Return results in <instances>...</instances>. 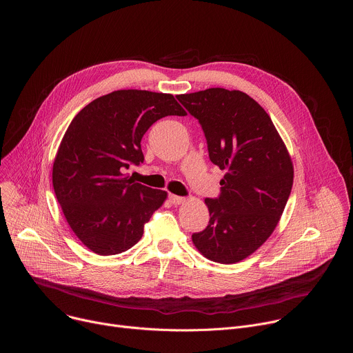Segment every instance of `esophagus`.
Masks as SVG:
<instances>
[{"label": "esophagus", "mask_w": 353, "mask_h": 353, "mask_svg": "<svg viewBox=\"0 0 353 353\" xmlns=\"http://www.w3.org/2000/svg\"><path fill=\"white\" fill-rule=\"evenodd\" d=\"M168 199H170V201L172 202L174 205H179V203L185 202L183 197H179V196H175V194H170Z\"/></svg>", "instance_id": "obj_1"}]
</instances>
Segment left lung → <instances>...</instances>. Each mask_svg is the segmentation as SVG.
Returning <instances> with one entry per match:
<instances>
[{"label": "left lung", "mask_w": 353, "mask_h": 353, "mask_svg": "<svg viewBox=\"0 0 353 353\" xmlns=\"http://www.w3.org/2000/svg\"><path fill=\"white\" fill-rule=\"evenodd\" d=\"M201 125L209 159L225 170L209 224L192 235L203 256L236 263L274 231L291 194L294 165L268 112L242 91L208 88L176 97Z\"/></svg>", "instance_id": "obj_1"}]
</instances>
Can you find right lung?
<instances>
[{"mask_svg":"<svg viewBox=\"0 0 353 353\" xmlns=\"http://www.w3.org/2000/svg\"><path fill=\"white\" fill-rule=\"evenodd\" d=\"M171 94L121 90L87 104L66 129L52 164V188L76 236L91 252L129 250L167 193L123 174L144 161L141 139L167 115H185Z\"/></svg>","mask_w":353,"mask_h":353,"instance_id":"1","label":"right lung"}]
</instances>
